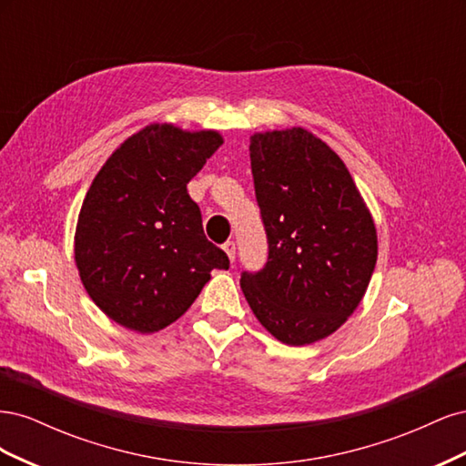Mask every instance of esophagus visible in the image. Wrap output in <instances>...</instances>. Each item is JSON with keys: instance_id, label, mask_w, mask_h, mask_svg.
Returning a JSON list of instances; mask_svg holds the SVG:
<instances>
[{"instance_id": "obj_1", "label": "esophagus", "mask_w": 466, "mask_h": 466, "mask_svg": "<svg viewBox=\"0 0 466 466\" xmlns=\"http://www.w3.org/2000/svg\"><path fill=\"white\" fill-rule=\"evenodd\" d=\"M223 250H225V255L229 257V260L235 262V243H233V241L223 243Z\"/></svg>"}]
</instances>
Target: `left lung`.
<instances>
[{"instance_id":"obj_1","label":"left lung","mask_w":466,"mask_h":466,"mask_svg":"<svg viewBox=\"0 0 466 466\" xmlns=\"http://www.w3.org/2000/svg\"><path fill=\"white\" fill-rule=\"evenodd\" d=\"M250 168L268 262L241 289L279 342L336 332L368 291L377 262L371 211L338 153L301 126L250 136Z\"/></svg>"}]
</instances>
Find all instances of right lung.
I'll list each match as a JSON object with an SVG mask.
<instances>
[{"label":"right lung","mask_w":466,"mask_h":466,"mask_svg":"<svg viewBox=\"0 0 466 466\" xmlns=\"http://www.w3.org/2000/svg\"><path fill=\"white\" fill-rule=\"evenodd\" d=\"M221 144L216 130L153 122L124 139L93 178L77 218L76 266L89 298L120 327L142 334L168 327L211 270L229 268L187 190Z\"/></svg>","instance_id":"right-lung-1"}]
</instances>
